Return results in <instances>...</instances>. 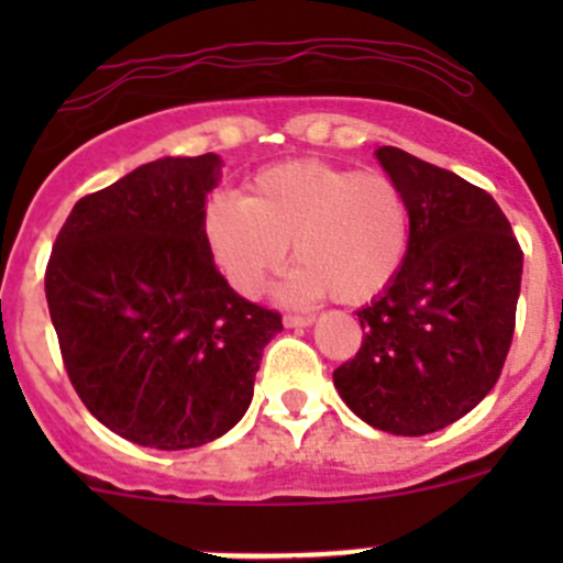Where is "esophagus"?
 Masks as SVG:
<instances>
[{"label": "esophagus", "mask_w": 563, "mask_h": 563, "mask_svg": "<svg viewBox=\"0 0 563 563\" xmlns=\"http://www.w3.org/2000/svg\"><path fill=\"white\" fill-rule=\"evenodd\" d=\"M283 323H286V327H310V323H313V316L286 313V316H283Z\"/></svg>", "instance_id": "esophagus-1"}]
</instances>
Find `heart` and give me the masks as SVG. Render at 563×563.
<instances>
[{"label":"heart","instance_id":"1","mask_svg":"<svg viewBox=\"0 0 563 563\" xmlns=\"http://www.w3.org/2000/svg\"><path fill=\"white\" fill-rule=\"evenodd\" d=\"M203 236L225 280L245 297L264 288L291 245L299 269L286 297L332 294L360 305L400 275L411 250V207L384 172L288 161L255 176L247 198H209Z\"/></svg>","mask_w":563,"mask_h":563}]
</instances>
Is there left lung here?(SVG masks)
I'll return each mask as SVG.
<instances>
[{"mask_svg":"<svg viewBox=\"0 0 563 563\" xmlns=\"http://www.w3.org/2000/svg\"><path fill=\"white\" fill-rule=\"evenodd\" d=\"M411 207L395 283L356 310L362 349L332 373L373 428L428 435L496 387L515 334L523 250L493 196L397 146L376 152Z\"/></svg>","mask_w":563,"mask_h":563,"instance_id":"1","label":"left lung"}]
</instances>
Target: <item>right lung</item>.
<instances>
[{
  "mask_svg": "<svg viewBox=\"0 0 563 563\" xmlns=\"http://www.w3.org/2000/svg\"><path fill=\"white\" fill-rule=\"evenodd\" d=\"M220 157L146 163L73 207L45 266V299L73 389L133 444L190 450L253 400L280 313L247 302L203 236Z\"/></svg>",
  "mask_w": 563,
  "mask_h": 563,
  "instance_id": "obj_1",
  "label": "right lung"
}]
</instances>
